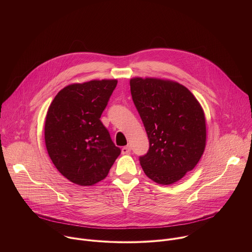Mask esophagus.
<instances>
[{
  "label": "esophagus",
  "mask_w": 252,
  "mask_h": 252,
  "mask_svg": "<svg viewBox=\"0 0 252 252\" xmlns=\"http://www.w3.org/2000/svg\"><path fill=\"white\" fill-rule=\"evenodd\" d=\"M130 147L129 146H126V147H124L123 149H122V154L123 155H127V154H129L130 153Z\"/></svg>",
  "instance_id": "obj_1"
}]
</instances>
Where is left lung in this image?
Here are the masks:
<instances>
[{"label":"left lung","mask_w":252,"mask_h":252,"mask_svg":"<svg viewBox=\"0 0 252 252\" xmlns=\"http://www.w3.org/2000/svg\"><path fill=\"white\" fill-rule=\"evenodd\" d=\"M129 84L150 140L148 153L139 157L140 165L154 182L171 185L192 170L203 154V111L194 95L177 83L135 78Z\"/></svg>","instance_id":"1"}]
</instances>
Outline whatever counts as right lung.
<instances>
[{
	"instance_id": "right-lung-1",
	"label": "right lung",
	"mask_w": 252,
	"mask_h": 252,
	"mask_svg": "<svg viewBox=\"0 0 252 252\" xmlns=\"http://www.w3.org/2000/svg\"><path fill=\"white\" fill-rule=\"evenodd\" d=\"M117 84L102 80L69 85L49 107L45 124L48 154L57 169L76 185L100 182L121 155L100 121Z\"/></svg>"
}]
</instances>
